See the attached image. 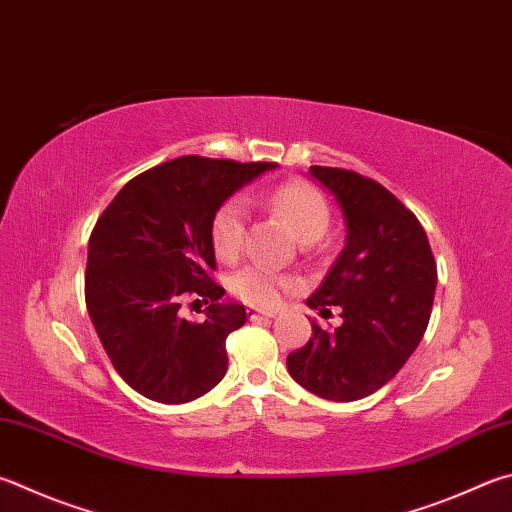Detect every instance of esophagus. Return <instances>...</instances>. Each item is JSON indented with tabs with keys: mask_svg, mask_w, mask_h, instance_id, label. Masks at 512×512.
<instances>
[{
	"mask_svg": "<svg viewBox=\"0 0 512 512\" xmlns=\"http://www.w3.org/2000/svg\"><path fill=\"white\" fill-rule=\"evenodd\" d=\"M246 315H248V320H253V322H257V320H268V318H275V311H257V309H253V306H250V309H246Z\"/></svg>",
	"mask_w": 512,
	"mask_h": 512,
	"instance_id": "esophagus-1",
	"label": "esophagus"
}]
</instances>
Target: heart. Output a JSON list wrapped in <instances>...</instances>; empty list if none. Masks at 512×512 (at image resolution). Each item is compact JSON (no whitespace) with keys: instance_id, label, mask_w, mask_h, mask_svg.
<instances>
[{"instance_id":"heart-1","label":"heart","mask_w":512,"mask_h":512,"mask_svg":"<svg viewBox=\"0 0 512 512\" xmlns=\"http://www.w3.org/2000/svg\"><path fill=\"white\" fill-rule=\"evenodd\" d=\"M264 203L275 215H280L295 237L304 244L318 241L329 228V206L322 194L302 181H284L266 192ZM248 203L244 197H230L217 208L210 221V241L219 259L232 262L239 255L246 235ZM291 284L259 264H248L230 277V291L239 300L255 306H273L284 288Z\"/></svg>"}]
</instances>
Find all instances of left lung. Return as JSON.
I'll list each match as a JSON object with an SVG mask.
<instances>
[{"instance_id": "8db88e82", "label": "left lung", "mask_w": 512, "mask_h": 512, "mask_svg": "<svg viewBox=\"0 0 512 512\" xmlns=\"http://www.w3.org/2000/svg\"><path fill=\"white\" fill-rule=\"evenodd\" d=\"M342 210L345 248L306 304L329 313L340 306L342 324L288 353L295 383L327 401L349 403L392 380L421 342L432 313L436 262L414 212L383 185L342 167L311 165Z\"/></svg>"}]
</instances>
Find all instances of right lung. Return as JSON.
Returning a JSON list of instances; mask_svg holds the SVG:
<instances>
[{
  "label": "right lung",
  "mask_w": 512,
  "mask_h": 512,
  "mask_svg": "<svg viewBox=\"0 0 512 512\" xmlns=\"http://www.w3.org/2000/svg\"><path fill=\"white\" fill-rule=\"evenodd\" d=\"M277 163L181 156L134 176L89 237L85 300L111 365L156 403H190L226 376V338L246 309L219 302L210 221L239 188ZM208 303L207 320L178 309Z\"/></svg>",
  "instance_id": "add662e5"
}]
</instances>
